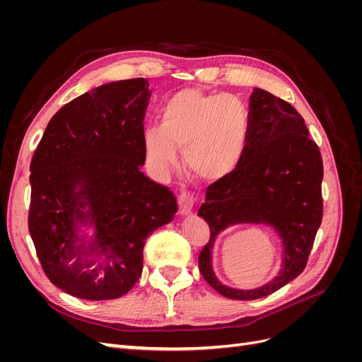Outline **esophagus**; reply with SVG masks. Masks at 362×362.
I'll use <instances>...</instances> for the list:
<instances>
[{
  "instance_id": "esophagus-1",
  "label": "esophagus",
  "mask_w": 362,
  "mask_h": 362,
  "mask_svg": "<svg viewBox=\"0 0 362 362\" xmlns=\"http://www.w3.org/2000/svg\"><path fill=\"white\" fill-rule=\"evenodd\" d=\"M196 199L194 196L190 192H181L178 196V206H180V213L182 216H187L192 213L193 205H194Z\"/></svg>"
}]
</instances>
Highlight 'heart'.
Instances as JSON below:
<instances>
[{
	"label": "heart",
	"mask_w": 362,
	"mask_h": 362,
	"mask_svg": "<svg viewBox=\"0 0 362 362\" xmlns=\"http://www.w3.org/2000/svg\"><path fill=\"white\" fill-rule=\"evenodd\" d=\"M161 127L145 129V154L152 168L166 172L182 149L187 169L201 180L216 181L234 172L249 136V112L235 95L194 89L175 93L160 110Z\"/></svg>",
	"instance_id": "1"
}]
</instances>
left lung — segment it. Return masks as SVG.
Listing matches in <instances>:
<instances>
[{
    "instance_id": "8db88e82",
    "label": "left lung",
    "mask_w": 362,
    "mask_h": 362,
    "mask_svg": "<svg viewBox=\"0 0 362 362\" xmlns=\"http://www.w3.org/2000/svg\"><path fill=\"white\" fill-rule=\"evenodd\" d=\"M323 163L303 117L262 89L249 98V136L234 172L206 189L198 216L210 226V242L199 254L204 279L222 296L254 300L275 293L303 272L323 216ZM267 224L283 243L279 275L262 288L238 291L218 281L212 270L216 235L235 224Z\"/></svg>"
}]
</instances>
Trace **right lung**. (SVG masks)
<instances>
[{
	"instance_id": "1",
	"label": "right lung",
	"mask_w": 362,
	"mask_h": 362,
	"mask_svg": "<svg viewBox=\"0 0 362 362\" xmlns=\"http://www.w3.org/2000/svg\"><path fill=\"white\" fill-rule=\"evenodd\" d=\"M148 87L122 80L75 98L33 156L28 231L48 279L75 298L127 294L141 275L146 238L178 211L173 193L140 170Z\"/></svg>"
}]
</instances>
